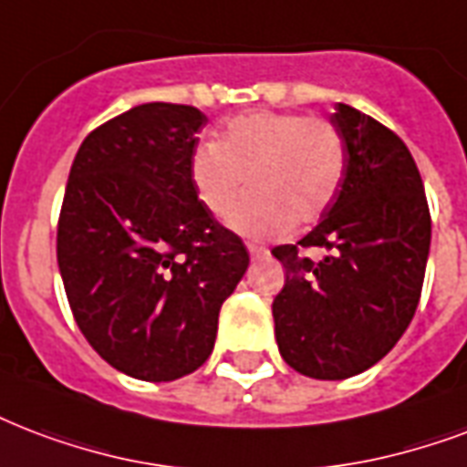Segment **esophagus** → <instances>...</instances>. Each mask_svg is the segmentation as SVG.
<instances>
[{"mask_svg": "<svg viewBox=\"0 0 467 467\" xmlns=\"http://www.w3.org/2000/svg\"><path fill=\"white\" fill-rule=\"evenodd\" d=\"M249 254H252V259H259V257H266L269 254V249L262 247V244H254V242H249L247 244Z\"/></svg>", "mask_w": 467, "mask_h": 467, "instance_id": "obj_1", "label": "esophagus"}]
</instances>
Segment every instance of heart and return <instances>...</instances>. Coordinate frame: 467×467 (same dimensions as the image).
<instances>
[{"mask_svg":"<svg viewBox=\"0 0 467 467\" xmlns=\"http://www.w3.org/2000/svg\"><path fill=\"white\" fill-rule=\"evenodd\" d=\"M247 178L252 186L227 208V225L274 237L318 223L343 186L345 144L330 119L296 112H249L230 119L218 144L191 156V183L218 215Z\"/></svg>","mask_w":467,"mask_h":467,"instance_id":"obj_1","label":"heart"}]
</instances>
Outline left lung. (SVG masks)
<instances>
[{"label": "left lung", "instance_id": "left-lung-1", "mask_svg": "<svg viewBox=\"0 0 467 467\" xmlns=\"http://www.w3.org/2000/svg\"><path fill=\"white\" fill-rule=\"evenodd\" d=\"M345 144V178L320 223L272 254L286 269L272 304L274 336L289 368L348 379L397 345L421 298L431 213L407 144L350 105L330 115ZM323 246L320 263L301 248Z\"/></svg>", "mask_w": 467, "mask_h": 467}]
</instances>
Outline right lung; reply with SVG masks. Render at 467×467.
Returning <instances> with one entry per match:
<instances>
[{
	"label": "right lung",
	"mask_w": 467,
	"mask_h": 467,
	"mask_svg": "<svg viewBox=\"0 0 467 467\" xmlns=\"http://www.w3.org/2000/svg\"><path fill=\"white\" fill-rule=\"evenodd\" d=\"M208 117L147 102L92 130L70 166L58 269L78 328L99 358L144 382L208 360L244 242L202 208L191 156Z\"/></svg>",
	"instance_id": "1"
}]
</instances>
